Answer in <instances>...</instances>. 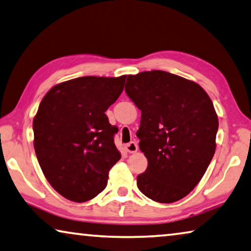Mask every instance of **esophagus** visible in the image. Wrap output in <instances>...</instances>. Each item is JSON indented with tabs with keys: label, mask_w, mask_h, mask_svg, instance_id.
<instances>
[{
	"label": "esophagus",
	"mask_w": 251,
	"mask_h": 251,
	"mask_svg": "<svg viewBox=\"0 0 251 251\" xmlns=\"http://www.w3.org/2000/svg\"><path fill=\"white\" fill-rule=\"evenodd\" d=\"M124 149L126 152H128V153H136L138 150V146L135 142H130V143H128V144H126L124 146Z\"/></svg>",
	"instance_id": "34e87169"
}]
</instances>
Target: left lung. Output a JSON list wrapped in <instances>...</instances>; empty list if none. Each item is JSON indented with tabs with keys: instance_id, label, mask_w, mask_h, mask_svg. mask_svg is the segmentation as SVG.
<instances>
[{
	"instance_id": "obj_1",
	"label": "left lung",
	"mask_w": 251,
	"mask_h": 251,
	"mask_svg": "<svg viewBox=\"0 0 251 251\" xmlns=\"http://www.w3.org/2000/svg\"><path fill=\"white\" fill-rule=\"evenodd\" d=\"M125 91L142 111L136 135L149 162L137 188L160 203L181 200L216 152L219 121L211 99L197 82L162 70L129 75Z\"/></svg>"
}]
</instances>
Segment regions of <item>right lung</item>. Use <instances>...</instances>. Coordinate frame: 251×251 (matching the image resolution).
<instances>
[{
	"label": "right lung",
	"mask_w": 251,
	"mask_h": 251,
	"mask_svg": "<svg viewBox=\"0 0 251 251\" xmlns=\"http://www.w3.org/2000/svg\"><path fill=\"white\" fill-rule=\"evenodd\" d=\"M126 75L79 77L52 87L33 118L34 151L48 182L75 202L91 200L106 188L121 158L117 127L105 111L124 89Z\"/></svg>",
	"instance_id": "add662e5"
}]
</instances>
